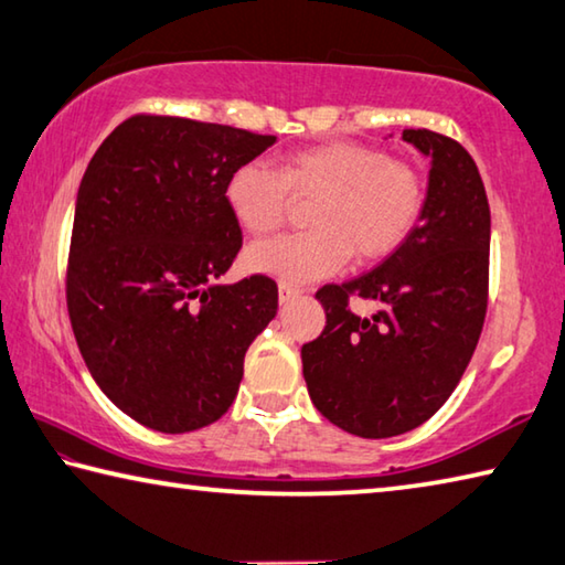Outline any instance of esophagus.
<instances>
[{
    "label": "esophagus",
    "mask_w": 565,
    "mask_h": 565,
    "mask_svg": "<svg viewBox=\"0 0 565 565\" xmlns=\"http://www.w3.org/2000/svg\"><path fill=\"white\" fill-rule=\"evenodd\" d=\"M299 296H301L299 286H289V284H281V286H279V301H281V303H289V301H294V299H299Z\"/></svg>",
    "instance_id": "34e87169"
}]
</instances>
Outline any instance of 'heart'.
Listing matches in <instances>:
<instances>
[{
	"label": "heart",
	"mask_w": 565,
	"mask_h": 565,
	"mask_svg": "<svg viewBox=\"0 0 565 565\" xmlns=\"http://www.w3.org/2000/svg\"><path fill=\"white\" fill-rule=\"evenodd\" d=\"M226 206L248 234L266 236L286 224L294 202H311V232L271 238L246 252L254 271L281 284H306L356 264L388 259L426 209V184L406 161L359 141H327L281 157L279 169L259 161L236 167L224 186Z\"/></svg>",
	"instance_id": "b5f03b06"
}]
</instances>
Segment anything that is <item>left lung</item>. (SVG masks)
Here are the masks:
<instances>
[{
	"instance_id": "left-lung-1",
	"label": "left lung",
	"mask_w": 565,
	"mask_h": 565,
	"mask_svg": "<svg viewBox=\"0 0 565 565\" xmlns=\"http://www.w3.org/2000/svg\"><path fill=\"white\" fill-rule=\"evenodd\" d=\"M404 141L431 157L424 216L376 269L321 286L327 327L301 347L313 406L361 438L406 434L446 404L489 309L491 209L476 161L431 129H406ZM353 298L377 309L361 318Z\"/></svg>"
}]
</instances>
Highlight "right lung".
Wrapping results in <instances>:
<instances>
[{
    "label": "right lung",
    "instance_id": "1",
    "mask_svg": "<svg viewBox=\"0 0 565 565\" xmlns=\"http://www.w3.org/2000/svg\"><path fill=\"white\" fill-rule=\"evenodd\" d=\"M269 134L164 114L121 121L84 171L66 262L82 359L114 406L161 434L222 418L276 317L266 274L214 281L242 248L224 186Z\"/></svg>",
    "mask_w": 565,
    "mask_h": 565
}]
</instances>
